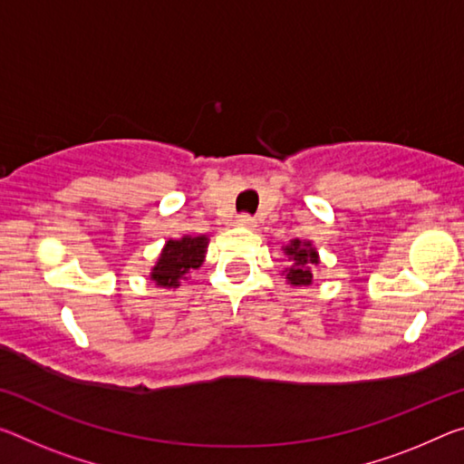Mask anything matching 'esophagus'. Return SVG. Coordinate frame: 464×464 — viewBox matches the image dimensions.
<instances>
[{
	"mask_svg": "<svg viewBox=\"0 0 464 464\" xmlns=\"http://www.w3.org/2000/svg\"><path fill=\"white\" fill-rule=\"evenodd\" d=\"M237 225L246 227V229H252V227L256 225V220L249 215H241V217H237Z\"/></svg>",
	"mask_w": 464,
	"mask_h": 464,
	"instance_id": "esophagus-1",
	"label": "esophagus"
}]
</instances>
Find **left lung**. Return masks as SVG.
Listing matches in <instances>:
<instances>
[{
    "label": "left lung",
    "mask_w": 464,
    "mask_h": 464,
    "mask_svg": "<svg viewBox=\"0 0 464 464\" xmlns=\"http://www.w3.org/2000/svg\"><path fill=\"white\" fill-rule=\"evenodd\" d=\"M285 258L289 266L283 268L281 276H285L286 285L291 286H310L314 283V266H320V254L307 239H291L283 246Z\"/></svg>",
    "instance_id": "left-lung-1"
}]
</instances>
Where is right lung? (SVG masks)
Returning <instances> with one entry per match:
<instances>
[{
	"label": "right lung",
	"instance_id": "1",
	"mask_svg": "<svg viewBox=\"0 0 464 464\" xmlns=\"http://www.w3.org/2000/svg\"><path fill=\"white\" fill-rule=\"evenodd\" d=\"M208 241V235H183L179 239H167L150 268V281L160 289H179L189 272L204 264Z\"/></svg>",
	"mask_w": 464,
	"mask_h": 464
}]
</instances>
